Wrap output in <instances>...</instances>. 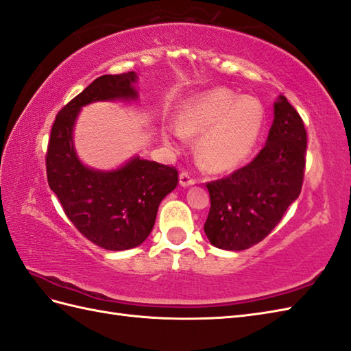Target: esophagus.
<instances>
[{
    "label": "esophagus",
    "mask_w": 351,
    "mask_h": 351,
    "mask_svg": "<svg viewBox=\"0 0 351 351\" xmlns=\"http://www.w3.org/2000/svg\"><path fill=\"white\" fill-rule=\"evenodd\" d=\"M179 184H181V186H190V185L195 184V179L191 176V173L182 172L181 175H179Z\"/></svg>",
    "instance_id": "esophagus-1"
}]
</instances>
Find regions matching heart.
<instances>
[{"mask_svg":"<svg viewBox=\"0 0 351 351\" xmlns=\"http://www.w3.org/2000/svg\"><path fill=\"white\" fill-rule=\"evenodd\" d=\"M179 128L166 138L181 142L184 132L203 133L199 157L212 170L240 166L254 151L264 128V108L252 96H237L228 88H215L191 99L179 117Z\"/></svg>","mask_w":351,"mask_h":351,"instance_id":"heart-1","label":"heart"}]
</instances>
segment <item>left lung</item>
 Returning a JSON list of instances; mask_svg holds the SVG:
<instances>
[{
    "label": "left lung",
    "mask_w": 351,
    "mask_h": 351,
    "mask_svg": "<svg viewBox=\"0 0 351 351\" xmlns=\"http://www.w3.org/2000/svg\"><path fill=\"white\" fill-rule=\"evenodd\" d=\"M307 132L285 96L274 102L265 147L249 165L206 184L209 241L223 250H245L264 240L298 199L304 179Z\"/></svg>",
    "instance_id": "8db88e82"
}]
</instances>
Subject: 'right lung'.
Returning <instances> with one entry per match:
<instances>
[{"label":"right lung","instance_id":"add662e5","mask_svg":"<svg viewBox=\"0 0 351 351\" xmlns=\"http://www.w3.org/2000/svg\"><path fill=\"white\" fill-rule=\"evenodd\" d=\"M136 73L102 75L66 104L53 123L47 181L75 228L106 250L142 245L154 227L161 200L178 185L175 167L138 156L115 170H96L80 161L73 141L77 115L97 101L138 99Z\"/></svg>","mask_w":351,"mask_h":351}]
</instances>
